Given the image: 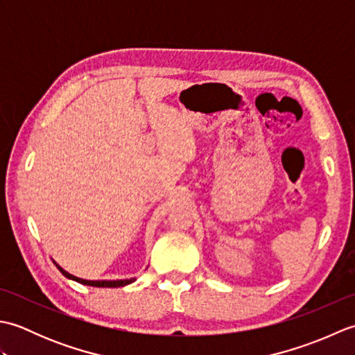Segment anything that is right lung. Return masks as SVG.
<instances>
[{"mask_svg":"<svg viewBox=\"0 0 355 355\" xmlns=\"http://www.w3.org/2000/svg\"><path fill=\"white\" fill-rule=\"evenodd\" d=\"M56 263V262H55ZM56 267L59 268V271H61V273L65 276V277H69V279H71V281H76V282H79V284H84V285H89V286H103V288H117V286H125V285H128V284H131V282H134L135 279L134 277H131V279H117V281H87V279H80V277H78V276H73V275H70L69 271H65L61 266H58L56 263Z\"/></svg>","mask_w":355,"mask_h":355,"instance_id":"right-lung-1","label":"right lung"}]
</instances>
